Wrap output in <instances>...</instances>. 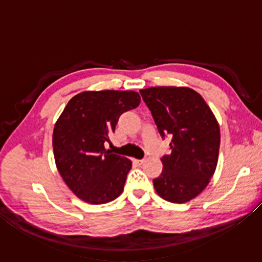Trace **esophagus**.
<instances>
[{
	"label": "esophagus",
	"mask_w": 262,
	"mask_h": 262,
	"mask_svg": "<svg viewBox=\"0 0 262 262\" xmlns=\"http://www.w3.org/2000/svg\"><path fill=\"white\" fill-rule=\"evenodd\" d=\"M144 162H145V158H143V159H134V163L139 164V165H141V164H143Z\"/></svg>",
	"instance_id": "34e87169"
}]
</instances>
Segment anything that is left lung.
<instances>
[{"instance_id": "8db88e82", "label": "left lung", "mask_w": 262, "mask_h": 262, "mask_svg": "<svg viewBox=\"0 0 262 262\" xmlns=\"http://www.w3.org/2000/svg\"><path fill=\"white\" fill-rule=\"evenodd\" d=\"M159 134L172 136L171 154L161 158L163 171L154 187L164 200L185 203L196 198L215 173L220 126L200 94L187 86L142 89Z\"/></svg>"}]
</instances>
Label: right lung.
Masks as SVG:
<instances>
[{
  "label": "right lung",
  "mask_w": 262,
  "mask_h": 262,
  "mask_svg": "<svg viewBox=\"0 0 262 262\" xmlns=\"http://www.w3.org/2000/svg\"><path fill=\"white\" fill-rule=\"evenodd\" d=\"M135 91H83L68 101L53 130L62 179L82 201L103 205L122 193L132 162L105 149L119 117L140 105Z\"/></svg>",
  "instance_id": "1"
}]
</instances>
